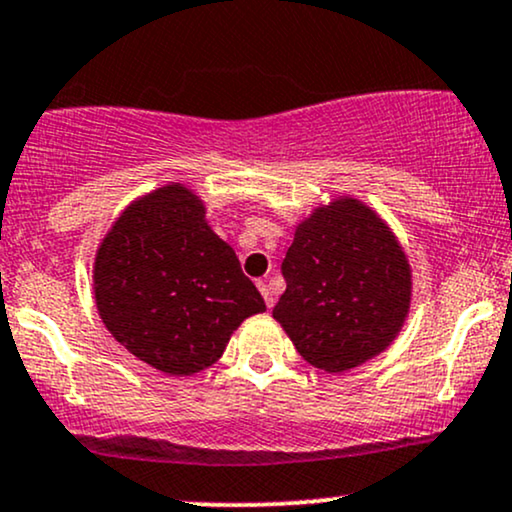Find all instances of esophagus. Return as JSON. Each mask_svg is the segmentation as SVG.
I'll use <instances>...</instances> for the list:
<instances>
[{
	"instance_id": "obj_1",
	"label": "esophagus",
	"mask_w": 512,
	"mask_h": 512,
	"mask_svg": "<svg viewBox=\"0 0 512 512\" xmlns=\"http://www.w3.org/2000/svg\"><path fill=\"white\" fill-rule=\"evenodd\" d=\"M257 289H260L264 303H267V308H272V305H274V293H272V286H269V281L267 279L257 281Z\"/></svg>"
}]
</instances>
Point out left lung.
I'll list each match as a JSON object with an SVG mask.
<instances>
[{
    "mask_svg": "<svg viewBox=\"0 0 512 512\" xmlns=\"http://www.w3.org/2000/svg\"><path fill=\"white\" fill-rule=\"evenodd\" d=\"M272 317L310 366L344 373L397 339L411 308V264L395 231L351 195L317 204L281 264Z\"/></svg>",
    "mask_w": 512,
    "mask_h": 512,
    "instance_id": "obj_1",
    "label": "left lung"
}]
</instances>
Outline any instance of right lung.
<instances>
[{
    "label": "right lung",
    "instance_id": "obj_1",
    "mask_svg": "<svg viewBox=\"0 0 512 512\" xmlns=\"http://www.w3.org/2000/svg\"><path fill=\"white\" fill-rule=\"evenodd\" d=\"M93 301L129 354L173 378L219 361L243 320L267 310L182 182L132 199L113 221L93 255Z\"/></svg>",
    "mask_w": 512,
    "mask_h": 512
}]
</instances>
